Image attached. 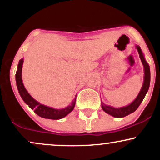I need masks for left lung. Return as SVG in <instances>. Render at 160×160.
I'll use <instances>...</instances> for the list:
<instances>
[{"instance_id": "left-lung-1", "label": "left lung", "mask_w": 160, "mask_h": 160, "mask_svg": "<svg viewBox=\"0 0 160 160\" xmlns=\"http://www.w3.org/2000/svg\"><path fill=\"white\" fill-rule=\"evenodd\" d=\"M136 49H138V52L139 57H140L141 62H142L143 66H144V83H143L142 88H141L140 92L136 98L132 102L131 104H128L127 106H125V107L119 108H115L111 107V106H108L104 104L103 102H102V108L103 109V111L108 114L113 116L114 117H124L126 116H127L130 113H133L134 111H135L138 109V108L139 107L141 102H142L143 99L146 95L147 92H148V89H149L150 86V67L149 65L148 64V62L145 60L144 55H143L142 51L140 48L139 46H136Z\"/></svg>"}]
</instances>
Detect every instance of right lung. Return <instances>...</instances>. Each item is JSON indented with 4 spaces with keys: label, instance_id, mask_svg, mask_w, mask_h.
Masks as SVG:
<instances>
[{
    "label": "right lung",
    "instance_id": "obj_1",
    "mask_svg": "<svg viewBox=\"0 0 160 160\" xmlns=\"http://www.w3.org/2000/svg\"><path fill=\"white\" fill-rule=\"evenodd\" d=\"M22 65L23 58H22L21 60H19V64H18L17 71H16V86H17L18 90H19V94L24 102L30 107L31 109L34 110V111L37 114L43 117V118L51 119V120H59V119L65 117V116H67L74 110L75 103H76V97H75L74 101L71 102L70 105L63 108V109H54L52 108L47 107V106L39 103L38 101L33 98L30 94L28 92L23 85L22 80Z\"/></svg>",
    "mask_w": 160,
    "mask_h": 160
}]
</instances>
